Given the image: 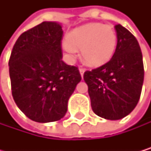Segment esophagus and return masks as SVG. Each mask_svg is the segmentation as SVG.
I'll return each instance as SVG.
<instances>
[{
    "instance_id": "esophagus-1",
    "label": "esophagus",
    "mask_w": 151,
    "mask_h": 151,
    "mask_svg": "<svg viewBox=\"0 0 151 151\" xmlns=\"http://www.w3.org/2000/svg\"><path fill=\"white\" fill-rule=\"evenodd\" d=\"M79 70H80V73H81V77H83V74H84V72H85V70H84L83 68H80Z\"/></svg>"
}]
</instances>
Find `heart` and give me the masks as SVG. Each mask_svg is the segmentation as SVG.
<instances>
[{
	"label": "heart",
	"mask_w": 151,
	"mask_h": 151,
	"mask_svg": "<svg viewBox=\"0 0 151 151\" xmlns=\"http://www.w3.org/2000/svg\"><path fill=\"white\" fill-rule=\"evenodd\" d=\"M117 47V33L109 25L93 22L72 30L67 40L62 42V49L70 59L81 48L83 61L90 66L99 67L105 64L113 56Z\"/></svg>",
	"instance_id": "1"
}]
</instances>
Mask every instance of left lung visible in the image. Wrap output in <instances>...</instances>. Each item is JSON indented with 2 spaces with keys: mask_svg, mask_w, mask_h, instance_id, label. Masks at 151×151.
I'll return each mask as SVG.
<instances>
[{
  "mask_svg": "<svg viewBox=\"0 0 151 151\" xmlns=\"http://www.w3.org/2000/svg\"><path fill=\"white\" fill-rule=\"evenodd\" d=\"M117 47L111 60L84 72L94 113L120 119L139 102L144 80L142 53L137 39L120 24L115 25Z\"/></svg>",
  "mask_w": 151,
  "mask_h": 151,
  "instance_id": "obj_1",
  "label": "left lung"
}]
</instances>
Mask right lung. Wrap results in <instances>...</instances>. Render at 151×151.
Segmentation results:
<instances>
[{
  "label": "right lung",
  "mask_w": 151,
  "mask_h": 151,
  "mask_svg": "<svg viewBox=\"0 0 151 151\" xmlns=\"http://www.w3.org/2000/svg\"><path fill=\"white\" fill-rule=\"evenodd\" d=\"M62 27L43 22L16 40L9 60L12 93L21 111L36 122L65 116L68 101L81 76L62 59Z\"/></svg>",
  "instance_id": "add662e5"
}]
</instances>
